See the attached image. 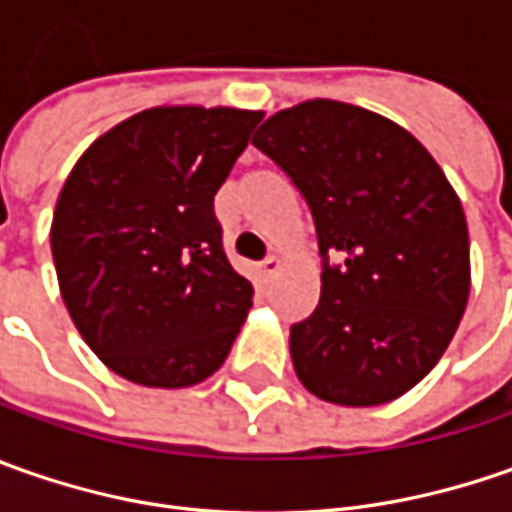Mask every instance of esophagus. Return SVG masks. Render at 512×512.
<instances>
[{
	"instance_id": "esophagus-1",
	"label": "esophagus",
	"mask_w": 512,
	"mask_h": 512,
	"mask_svg": "<svg viewBox=\"0 0 512 512\" xmlns=\"http://www.w3.org/2000/svg\"><path fill=\"white\" fill-rule=\"evenodd\" d=\"M279 270H282V262H279L276 256H267L265 262L259 265V276H262L265 282H270V279H273V276H276Z\"/></svg>"
}]
</instances>
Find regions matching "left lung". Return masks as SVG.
<instances>
[{"label": "left lung", "instance_id": "8db88e82", "mask_svg": "<svg viewBox=\"0 0 512 512\" xmlns=\"http://www.w3.org/2000/svg\"><path fill=\"white\" fill-rule=\"evenodd\" d=\"M253 145L310 207L322 296L290 327L299 382L319 399L373 407L436 367L470 296L459 196L396 122L344 102L279 110Z\"/></svg>", "mask_w": 512, "mask_h": 512}]
</instances>
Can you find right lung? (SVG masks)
<instances>
[{
	"label": "right lung",
	"instance_id": "obj_1",
	"mask_svg": "<svg viewBox=\"0 0 512 512\" xmlns=\"http://www.w3.org/2000/svg\"><path fill=\"white\" fill-rule=\"evenodd\" d=\"M259 122V110H142L70 170L53 265L73 325L113 373L190 387L227 359L253 285L227 262L213 196Z\"/></svg>",
	"mask_w": 512,
	"mask_h": 512
}]
</instances>
